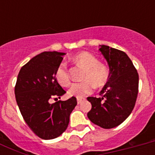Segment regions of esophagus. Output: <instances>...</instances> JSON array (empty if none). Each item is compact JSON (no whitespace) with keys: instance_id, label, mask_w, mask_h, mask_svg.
Returning a JSON list of instances; mask_svg holds the SVG:
<instances>
[{"instance_id":"obj_1","label":"esophagus","mask_w":155,"mask_h":155,"mask_svg":"<svg viewBox=\"0 0 155 155\" xmlns=\"http://www.w3.org/2000/svg\"><path fill=\"white\" fill-rule=\"evenodd\" d=\"M83 101H84V99H82V98H77V103H78V104H80L82 103Z\"/></svg>"}]
</instances>
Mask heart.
Returning a JSON list of instances; mask_svg holds the SVG:
<instances>
[{
	"label": "heart",
	"instance_id": "heart-1",
	"mask_svg": "<svg viewBox=\"0 0 155 155\" xmlns=\"http://www.w3.org/2000/svg\"><path fill=\"white\" fill-rule=\"evenodd\" d=\"M75 63L85 68L83 75L84 81L71 84L68 94L77 98L90 94L94 86L101 87L106 83L108 77V68L104 64L99 63L97 58L89 52L83 51L73 57ZM55 79L60 85L66 87L70 84V77L65 63H60L56 69Z\"/></svg>",
	"mask_w": 155,
	"mask_h": 155
}]
</instances>
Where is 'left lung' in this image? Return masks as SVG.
I'll return each instance as SVG.
<instances>
[{
  "label": "left lung",
  "instance_id": "left-lung-1",
  "mask_svg": "<svg viewBox=\"0 0 155 155\" xmlns=\"http://www.w3.org/2000/svg\"><path fill=\"white\" fill-rule=\"evenodd\" d=\"M100 47L109 68V75L100 92L101 97L87 98L92 104L87 117L95 125L112 129L120 125L134 108L138 93V74L125 52L105 45Z\"/></svg>",
  "mask_w": 155,
  "mask_h": 155
}]
</instances>
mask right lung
Listing matches in <instances>:
<instances>
[{
  "label": "right lung",
  "mask_w": 155,
  "mask_h": 155,
  "mask_svg": "<svg viewBox=\"0 0 155 155\" xmlns=\"http://www.w3.org/2000/svg\"><path fill=\"white\" fill-rule=\"evenodd\" d=\"M65 53L44 51L35 56L21 68L16 83V101L24 120L33 132L45 140L54 139L68 126L70 114L77 104L72 97L60 99L65 90L55 79V71Z\"/></svg>",
  "instance_id": "right-lung-1"
}]
</instances>
